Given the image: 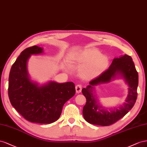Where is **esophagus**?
Here are the masks:
<instances>
[{"mask_svg": "<svg viewBox=\"0 0 147 147\" xmlns=\"http://www.w3.org/2000/svg\"><path fill=\"white\" fill-rule=\"evenodd\" d=\"M82 90V86L80 84H78L76 86V90L77 93H80Z\"/></svg>", "mask_w": 147, "mask_h": 147, "instance_id": "34e87169", "label": "esophagus"}]
</instances>
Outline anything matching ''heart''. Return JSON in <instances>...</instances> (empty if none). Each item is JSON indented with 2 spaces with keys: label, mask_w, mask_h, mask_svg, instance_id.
<instances>
[{
  "label": "heart",
  "mask_w": 147,
  "mask_h": 147,
  "mask_svg": "<svg viewBox=\"0 0 147 147\" xmlns=\"http://www.w3.org/2000/svg\"><path fill=\"white\" fill-rule=\"evenodd\" d=\"M100 55L101 53L98 50L87 49L71 53L69 56V60L72 63L90 61L82 71V76L89 78L98 74L108 64L107 57L105 55L100 56Z\"/></svg>",
  "instance_id": "obj_1"
}]
</instances>
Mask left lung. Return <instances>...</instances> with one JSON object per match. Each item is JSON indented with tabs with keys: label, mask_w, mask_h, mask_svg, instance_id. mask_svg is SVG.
<instances>
[{
	"label": "left lung",
	"mask_w": 147,
	"mask_h": 147,
	"mask_svg": "<svg viewBox=\"0 0 147 147\" xmlns=\"http://www.w3.org/2000/svg\"><path fill=\"white\" fill-rule=\"evenodd\" d=\"M119 75L129 85V94L123 106L110 111L102 107L94 94V86L110 82ZM139 76L131 56L124 55L114 58L109 68L89 82L86 88H83L82 94L86 98V103L83 107V116L90 124L107 126L122 118L132 108L137 97Z\"/></svg>",
	"instance_id": "obj_1"
}]
</instances>
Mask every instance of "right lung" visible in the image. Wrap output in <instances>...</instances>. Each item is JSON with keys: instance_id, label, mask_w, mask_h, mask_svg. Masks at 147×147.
Returning a JSON list of instances; mask_svg holds the SVG:
<instances>
[{"instance_id": "right-lung-1", "label": "right lung", "mask_w": 147, "mask_h": 147, "mask_svg": "<svg viewBox=\"0 0 147 147\" xmlns=\"http://www.w3.org/2000/svg\"><path fill=\"white\" fill-rule=\"evenodd\" d=\"M43 52L37 45L24 49L12 65L8 79V97L11 105L30 122L50 124L61 115L63 107L76 93L72 82L50 81L45 85L31 81L27 61L31 55Z\"/></svg>"}]
</instances>
